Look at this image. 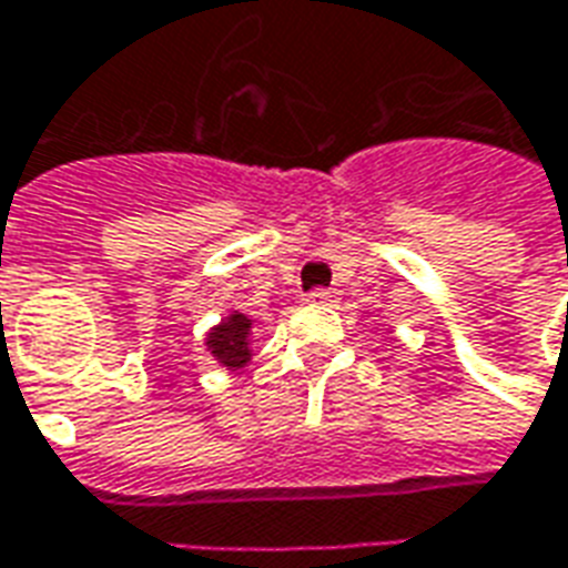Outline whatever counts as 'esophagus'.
I'll use <instances>...</instances> for the list:
<instances>
[{
	"mask_svg": "<svg viewBox=\"0 0 568 568\" xmlns=\"http://www.w3.org/2000/svg\"><path fill=\"white\" fill-rule=\"evenodd\" d=\"M307 301L310 304H337V292H332V288H313Z\"/></svg>",
	"mask_w": 568,
	"mask_h": 568,
	"instance_id": "obj_1",
	"label": "esophagus"
}]
</instances>
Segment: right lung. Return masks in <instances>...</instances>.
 Returning a JSON list of instances; mask_svg holds the SVG:
<instances>
[{"mask_svg":"<svg viewBox=\"0 0 568 568\" xmlns=\"http://www.w3.org/2000/svg\"><path fill=\"white\" fill-rule=\"evenodd\" d=\"M248 332H252V320H246L243 313H234L222 325L212 328L210 337H206V346H210L212 356L219 358L224 368H240L252 356V349H248Z\"/></svg>","mask_w":568,"mask_h":568,"instance_id":"right-lung-1","label":"right lung"}]
</instances>
